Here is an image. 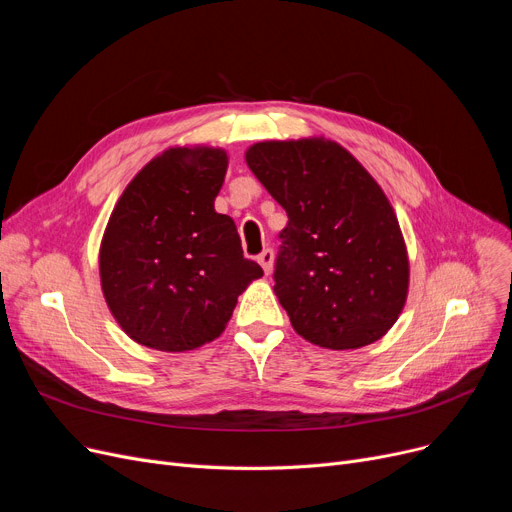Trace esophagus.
<instances>
[{
    "label": "esophagus",
    "instance_id": "esophagus-1",
    "mask_svg": "<svg viewBox=\"0 0 512 512\" xmlns=\"http://www.w3.org/2000/svg\"><path fill=\"white\" fill-rule=\"evenodd\" d=\"M257 261L261 263V267H263V272L270 276L272 274V265H274V251L272 249H265L259 257H257Z\"/></svg>",
    "mask_w": 512,
    "mask_h": 512
}]
</instances>
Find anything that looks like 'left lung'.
<instances>
[{"label":"left lung","instance_id":"left-lung-1","mask_svg":"<svg viewBox=\"0 0 512 512\" xmlns=\"http://www.w3.org/2000/svg\"><path fill=\"white\" fill-rule=\"evenodd\" d=\"M251 172L288 215L274 292L305 340L348 351L380 340L405 307L409 257L371 174L334 141H265Z\"/></svg>","mask_w":512,"mask_h":512}]
</instances>
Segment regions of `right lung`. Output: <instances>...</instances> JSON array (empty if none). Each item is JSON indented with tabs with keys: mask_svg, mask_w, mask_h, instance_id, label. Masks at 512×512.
<instances>
[{
	"mask_svg": "<svg viewBox=\"0 0 512 512\" xmlns=\"http://www.w3.org/2000/svg\"><path fill=\"white\" fill-rule=\"evenodd\" d=\"M228 155L172 147L153 157L118 199L99 249L107 307L155 351H193L218 338L238 294L263 276L242 255L230 215L213 209Z\"/></svg>",
	"mask_w": 512,
	"mask_h": 512,
	"instance_id": "right-lung-1",
	"label": "right lung"
}]
</instances>
